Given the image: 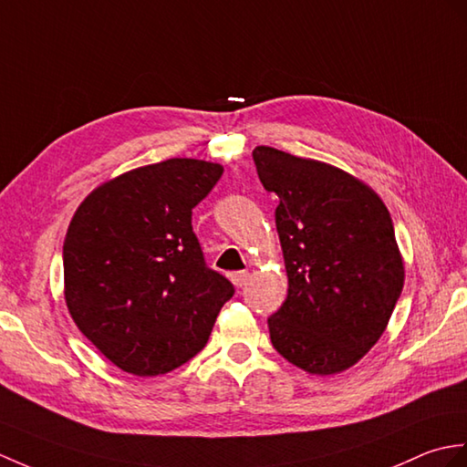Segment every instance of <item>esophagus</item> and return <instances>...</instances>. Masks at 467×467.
Listing matches in <instances>:
<instances>
[{"label":"esophagus","mask_w":467,"mask_h":467,"mask_svg":"<svg viewBox=\"0 0 467 467\" xmlns=\"http://www.w3.org/2000/svg\"><path fill=\"white\" fill-rule=\"evenodd\" d=\"M248 276H251V275H248L246 270H241V273H233V275H231V280H233V285H234L236 288H243V286L246 285Z\"/></svg>","instance_id":"obj_1"}]
</instances>
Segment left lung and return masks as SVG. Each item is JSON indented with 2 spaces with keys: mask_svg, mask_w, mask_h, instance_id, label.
Wrapping results in <instances>:
<instances>
[{
  "mask_svg": "<svg viewBox=\"0 0 467 467\" xmlns=\"http://www.w3.org/2000/svg\"><path fill=\"white\" fill-rule=\"evenodd\" d=\"M275 211L288 295L268 318L280 356L310 374L354 366L386 330L404 263L386 204L348 172L273 147L253 150Z\"/></svg>",
  "mask_w": 467,
  "mask_h": 467,
  "instance_id": "1",
  "label": "left lung"
}]
</instances>
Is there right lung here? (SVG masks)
<instances>
[{
	"label": "right lung",
	"instance_id": "right-lung-1",
	"mask_svg": "<svg viewBox=\"0 0 467 467\" xmlns=\"http://www.w3.org/2000/svg\"><path fill=\"white\" fill-rule=\"evenodd\" d=\"M221 175L216 162L167 159L101 184L73 214L65 302L78 328L129 374L189 362L234 295L204 263L191 223Z\"/></svg>",
	"mask_w": 467,
	"mask_h": 467
}]
</instances>
